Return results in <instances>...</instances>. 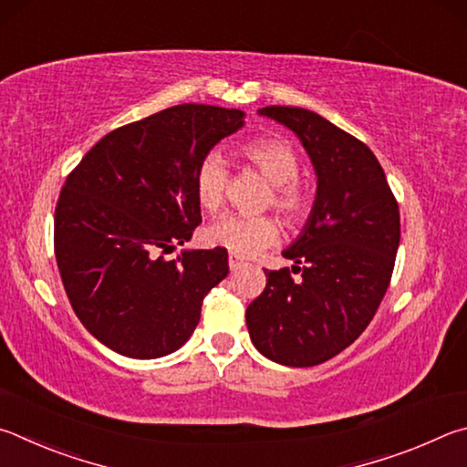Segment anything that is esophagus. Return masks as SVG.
<instances>
[{
    "mask_svg": "<svg viewBox=\"0 0 467 467\" xmlns=\"http://www.w3.org/2000/svg\"><path fill=\"white\" fill-rule=\"evenodd\" d=\"M227 265H229V271L235 273V271H238V268L244 266V260L240 256H235V254H229Z\"/></svg>",
    "mask_w": 467,
    "mask_h": 467,
    "instance_id": "1",
    "label": "esophagus"
}]
</instances>
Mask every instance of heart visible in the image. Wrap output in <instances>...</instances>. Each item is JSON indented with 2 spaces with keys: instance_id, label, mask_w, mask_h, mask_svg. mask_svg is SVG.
Masks as SVG:
<instances>
[{
  "instance_id": "1",
  "label": "heart",
  "mask_w": 467,
  "mask_h": 467,
  "mask_svg": "<svg viewBox=\"0 0 467 467\" xmlns=\"http://www.w3.org/2000/svg\"><path fill=\"white\" fill-rule=\"evenodd\" d=\"M244 158L273 184L268 202L283 213L291 223H299L312 209V196L297 182L299 158L293 147L283 139H256L244 145ZM227 163L219 151L202 155L194 171V194L201 207L215 213L225 201ZM207 242L225 248L235 256H256L265 248L279 242L281 227L268 215L242 217L223 215L207 227Z\"/></svg>"
}]
</instances>
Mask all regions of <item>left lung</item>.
I'll return each mask as SVG.
<instances>
[{"instance_id":"obj_1","label":"left lung","mask_w":467,"mask_h":467,"mask_svg":"<svg viewBox=\"0 0 467 467\" xmlns=\"http://www.w3.org/2000/svg\"><path fill=\"white\" fill-rule=\"evenodd\" d=\"M258 114L299 137L317 178L316 201L266 287L246 309L254 347L287 367H314L361 337L386 296L400 246V211L378 158L320 114L266 106Z\"/></svg>"}]
</instances>
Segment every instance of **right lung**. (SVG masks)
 Listing matches in <instances>:
<instances>
[{
  "mask_svg": "<svg viewBox=\"0 0 467 467\" xmlns=\"http://www.w3.org/2000/svg\"><path fill=\"white\" fill-rule=\"evenodd\" d=\"M238 109L178 104L112 130L65 180L55 256L86 330L114 353L158 358L191 338L207 293L229 273L227 252H171L201 223L194 171L244 127Z\"/></svg>",
  "mask_w": 467,
  "mask_h": 467,
  "instance_id": "obj_1",
  "label": "right lung"
}]
</instances>
